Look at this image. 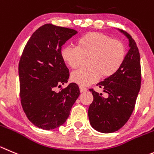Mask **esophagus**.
<instances>
[{
    "label": "esophagus",
    "instance_id": "1",
    "mask_svg": "<svg viewBox=\"0 0 154 154\" xmlns=\"http://www.w3.org/2000/svg\"><path fill=\"white\" fill-rule=\"evenodd\" d=\"M87 89L86 88V87H82V86H80V91L81 92V93H83V92L87 91Z\"/></svg>",
    "mask_w": 154,
    "mask_h": 154
}]
</instances>
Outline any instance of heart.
<instances>
[{"instance_id": "b5f03b06", "label": "heart", "mask_w": 154, "mask_h": 154, "mask_svg": "<svg viewBox=\"0 0 154 154\" xmlns=\"http://www.w3.org/2000/svg\"><path fill=\"white\" fill-rule=\"evenodd\" d=\"M63 61L72 69L80 66L84 58L89 57L88 67L76 70L71 80L80 86H88L100 79L116 74L124 63L126 48L123 42L112 39L101 32H92L77 39V47L67 45L61 50Z\"/></svg>"}]
</instances>
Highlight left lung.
<instances>
[{
    "instance_id": "8db88e82",
    "label": "left lung",
    "mask_w": 154,
    "mask_h": 154,
    "mask_svg": "<svg viewBox=\"0 0 154 154\" xmlns=\"http://www.w3.org/2000/svg\"><path fill=\"white\" fill-rule=\"evenodd\" d=\"M119 30L128 39L130 49L119 71L97 84L108 93V97L105 98L103 93L90 90L93 96L88 110L90 123L95 130L102 133H112L125 125L134 109L140 89L141 70L138 48L127 32Z\"/></svg>"
}]
</instances>
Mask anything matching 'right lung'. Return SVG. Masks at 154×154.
<instances>
[{
    "label": "right lung",
    "mask_w": 154,
    "mask_h": 154,
    "mask_svg": "<svg viewBox=\"0 0 154 154\" xmlns=\"http://www.w3.org/2000/svg\"><path fill=\"white\" fill-rule=\"evenodd\" d=\"M77 33L73 29L45 24L27 42L19 62L21 105L29 120L44 130L64 124L80 95L75 83H67L69 70L61 57V47Z\"/></svg>",
    "instance_id": "add662e5"
}]
</instances>
